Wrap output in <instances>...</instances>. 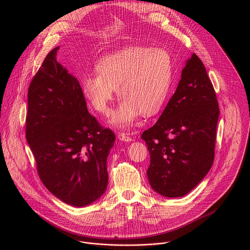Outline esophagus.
Listing matches in <instances>:
<instances>
[{
    "mask_svg": "<svg viewBox=\"0 0 250 250\" xmlns=\"http://www.w3.org/2000/svg\"><path fill=\"white\" fill-rule=\"evenodd\" d=\"M118 138H119L120 140H122V141H125V142H129V141H132V140H133L132 137H130L128 134H126V133H125V132H120V133L118 134Z\"/></svg>",
    "mask_w": 250,
    "mask_h": 250,
    "instance_id": "1",
    "label": "esophagus"
}]
</instances>
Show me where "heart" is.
Returning <instances> with one entry per match:
<instances>
[{
  "label": "heart",
  "instance_id": "obj_1",
  "mask_svg": "<svg viewBox=\"0 0 250 250\" xmlns=\"http://www.w3.org/2000/svg\"><path fill=\"white\" fill-rule=\"evenodd\" d=\"M97 75L81 79V91L100 114L110 112L115 91L122 99L110 123L119 127L130 125L142 114L158 113L168 94L173 62L163 48L131 46L102 57L95 67Z\"/></svg>",
  "mask_w": 250,
  "mask_h": 250
}]
</instances>
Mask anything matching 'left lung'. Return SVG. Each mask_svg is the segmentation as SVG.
<instances>
[{
	"mask_svg": "<svg viewBox=\"0 0 250 250\" xmlns=\"http://www.w3.org/2000/svg\"><path fill=\"white\" fill-rule=\"evenodd\" d=\"M219 115L216 92L193 53L159 120L141 135L150 154L146 173L154 192L183 197L204 179L215 156Z\"/></svg>",
	"mask_w": 250,
	"mask_h": 250,
	"instance_id": "1",
	"label": "left lung"
}]
</instances>
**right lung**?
Masks as SVG:
<instances>
[{"label": "right lung", "mask_w": 250, "mask_h": 250, "mask_svg": "<svg viewBox=\"0 0 250 250\" xmlns=\"http://www.w3.org/2000/svg\"><path fill=\"white\" fill-rule=\"evenodd\" d=\"M58 50L47 54L29 85L25 135L48 191L85 207L105 192L116 136L90 115L77 78L56 59Z\"/></svg>", "instance_id": "obj_1"}]
</instances>
